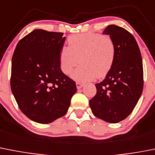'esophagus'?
Segmentation results:
<instances>
[{"label": "esophagus", "instance_id": "esophagus-1", "mask_svg": "<svg viewBox=\"0 0 155 155\" xmlns=\"http://www.w3.org/2000/svg\"><path fill=\"white\" fill-rule=\"evenodd\" d=\"M76 86H77V88L80 89V88H81L82 87H83L84 84L83 83H81V82H77V83H76Z\"/></svg>", "mask_w": 155, "mask_h": 155}]
</instances>
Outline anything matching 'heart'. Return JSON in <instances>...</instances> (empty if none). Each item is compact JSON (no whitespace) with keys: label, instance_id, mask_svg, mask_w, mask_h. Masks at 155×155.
<instances>
[{"label":"heart","instance_id":"1","mask_svg":"<svg viewBox=\"0 0 155 155\" xmlns=\"http://www.w3.org/2000/svg\"><path fill=\"white\" fill-rule=\"evenodd\" d=\"M116 58V47L113 40L100 34L85 33L72 35L68 47L59 54L61 71L69 75L79 62L81 66L72 73L76 81L86 82L104 78L111 70Z\"/></svg>","mask_w":155,"mask_h":155}]
</instances>
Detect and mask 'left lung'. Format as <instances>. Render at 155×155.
<instances>
[{"label": "left lung", "mask_w": 155, "mask_h": 155, "mask_svg": "<svg viewBox=\"0 0 155 155\" xmlns=\"http://www.w3.org/2000/svg\"><path fill=\"white\" fill-rule=\"evenodd\" d=\"M104 35H110L116 47L115 61L89 101L94 115L109 123L123 120L135 107L144 86L142 58L135 38L121 27L109 25Z\"/></svg>", "instance_id": "obj_1"}]
</instances>
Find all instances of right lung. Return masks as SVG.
Listing matches in <instances>:
<instances>
[{
    "label": "right lung",
    "instance_id": "add662e5",
    "mask_svg": "<svg viewBox=\"0 0 155 155\" xmlns=\"http://www.w3.org/2000/svg\"><path fill=\"white\" fill-rule=\"evenodd\" d=\"M63 35L35 30L20 40L12 57L11 91L21 111L41 124L64 115L77 91L75 81L59 64Z\"/></svg>",
    "mask_w": 155,
    "mask_h": 155
}]
</instances>
